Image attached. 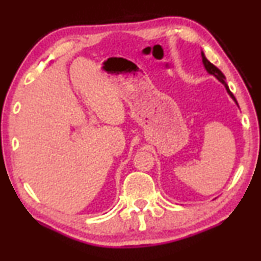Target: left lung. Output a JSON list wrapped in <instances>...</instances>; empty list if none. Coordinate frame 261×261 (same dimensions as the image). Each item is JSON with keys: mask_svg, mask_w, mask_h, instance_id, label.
Here are the masks:
<instances>
[{"mask_svg": "<svg viewBox=\"0 0 261 261\" xmlns=\"http://www.w3.org/2000/svg\"><path fill=\"white\" fill-rule=\"evenodd\" d=\"M202 62H203V64H204V68H205V70L208 71V73L210 74V75H214V76L216 77V79H218L219 81H220V83H222L224 84V86L226 87V91H227V93L228 95L231 96V98L234 100V102L237 103V100H236V98H234V96L232 95V92L230 91V89H228V86H227V84L225 83V75L221 73V70L220 69H218L215 67L214 64H212V63H210L208 59H206V57L205 56H204V53L202 52Z\"/></svg>", "mask_w": 261, "mask_h": 261, "instance_id": "obj_1", "label": "left lung"}]
</instances>
